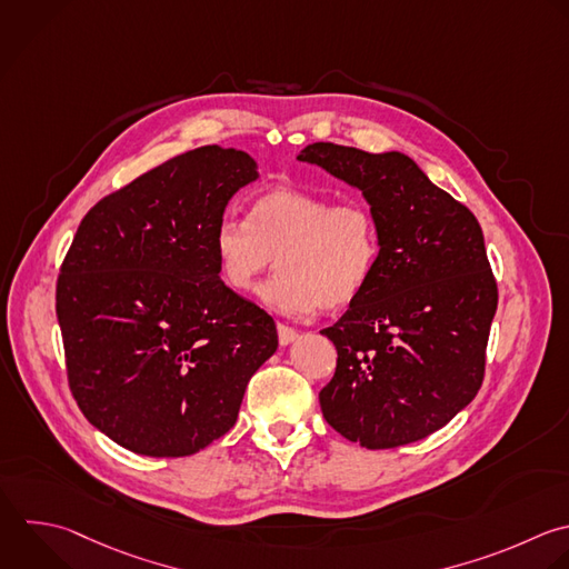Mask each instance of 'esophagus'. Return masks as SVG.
<instances>
[{
  "label": "esophagus",
  "mask_w": 569,
  "mask_h": 569,
  "mask_svg": "<svg viewBox=\"0 0 569 569\" xmlns=\"http://www.w3.org/2000/svg\"><path fill=\"white\" fill-rule=\"evenodd\" d=\"M278 340H280L282 347H287V345H291L293 340H298V331L291 329V327H287V325H278Z\"/></svg>",
  "instance_id": "esophagus-1"
}]
</instances>
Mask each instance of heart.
<instances>
[{"mask_svg":"<svg viewBox=\"0 0 569 569\" xmlns=\"http://www.w3.org/2000/svg\"><path fill=\"white\" fill-rule=\"evenodd\" d=\"M213 251L222 280L240 293L253 291L278 258L280 271L260 298L300 318L356 300L376 269L380 240L365 204L278 187L256 198L249 222L220 220Z\"/></svg>","mask_w":569,"mask_h":569,"instance_id":"heart-1","label":"heart"}]
</instances>
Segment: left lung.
<instances>
[{"label":"left lung","instance_id":"8db88e82","mask_svg":"<svg viewBox=\"0 0 569 569\" xmlns=\"http://www.w3.org/2000/svg\"><path fill=\"white\" fill-rule=\"evenodd\" d=\"M298 160L358 189L380 240L367 287L322 329L338 351L322 416L367 449L420 440L482 382L498 291L480 224L400 151L316 142Z\"/></svg>","mask_w":569,"mask_h":569}]
</instances>
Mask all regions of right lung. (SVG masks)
I'll list each match as a JSON object with an SVG mask.
<instances>
[{
	"mask_svg": "<svg viewBox=\"0 0 569 569\" xmlns=\"http://www.w3.org/2000/svg\"><path fill=\"white\" fill-rule=\"evenodd\" d=\"M258 162L218 144L182 153L100 200L58 280L71 391L129 451L191 456L224 436L276 353L269 313L222 280L213 233Z\"/></svg>",
	"mask_w": 569,
	"mask_h": 569,
	"instance_id": "add662e5",
	"label": "right lung"
}]
</instances>
